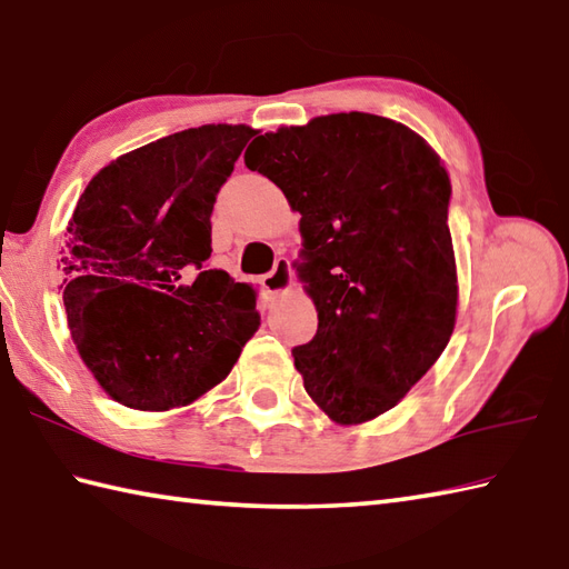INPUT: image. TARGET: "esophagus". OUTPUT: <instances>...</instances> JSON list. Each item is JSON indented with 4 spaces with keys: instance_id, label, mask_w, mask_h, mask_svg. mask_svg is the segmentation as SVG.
Instances as JSON below:
<instances>
[{
    "instance_id": "1",
    "label": "esophagus",
    "mask_w": 569,
    "mask_h": 569,
    "mask_svg": "<svg viewBox=\"0 0 569 569\" xmlns=\"http://www.w3.org/2000/svg\"><path fill=\"white\" fill-rule=\"evenodd\" d=\"M289 287H292V268H289L287 258H280L274 262L272 272L262 277V289L268 295H280V292H287Z\"/></svg>"
}]
</instances>
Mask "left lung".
<instances>
[{"label":"left lung","instance_id":"left-lung-1","mask_svg":"<svg viewBox=\"0 0 569 569\" xmlns=\"http://www.w3.org/2000/svg\"><path fill=\"white\" fill-rule=\"evenodd\" d=\"M246 167L301 213V282L319 327L295 366L339 425L388 412L447 349L457 319L451 183L410 127L368 112L252 139Z\"/></svg>","mask_w":569,"mask_h":569}]
</instances>
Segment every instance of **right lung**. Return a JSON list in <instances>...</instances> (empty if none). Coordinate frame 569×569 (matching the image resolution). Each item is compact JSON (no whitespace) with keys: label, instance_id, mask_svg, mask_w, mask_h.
I'll return each mask as SVG.
<instances>
[{"label":"right lung","instance_id":"obj_1","mask_svg":"<svg viewBox=\"0 0 569 569\" xmlns=\"http://www.w3.org/2000/svg\"><path fill=\"white\" fill-rule=\"evenodd\" d=\"M252 134L203 124L139 147L90 179L68 220V327L124 408L161 412L201 398L260 327L252 287L208 270L216 196Z\"/></svg>","mask_w":569,"mask_h":569}]
</instances>
